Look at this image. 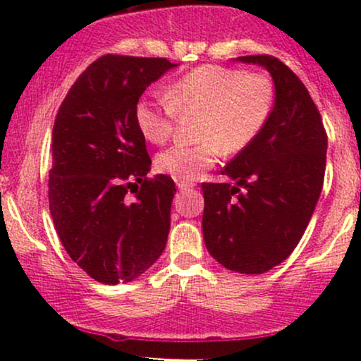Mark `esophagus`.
Segmentation results:
<instances>
[{"label":"esophagus","instance_id":"1","mask_svg":"<svg viewBox=\"0 0 361 361\" xmlns=\"http://www.w3.org/2000/svg\"><path fill=\"white\" fill-rule=\"evenodd\" d=\"M192 183H178V190H180V192H183V190H188V188H192Z\"/></svg>","mask_w":361,"mask_h":361}]
</instances>
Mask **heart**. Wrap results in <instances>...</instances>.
Here are the masks:
<instances>
[{
  "label": "heart",
  "instance_id": "heart-1",
  "mask_svg": "<svg viewBox=\"0 0 361 361\" xmlns=\"http://www.w3.org/2000/svg\"><path fill=\"white\" fill-rule=\"evenodd\" d=\"M273 105L275 86L267 74L205 64L173 81L166 100H139L134 117L147 142L164 144L178 117L198 115L200 142L178 144L156 157L157 171L192 183L214 166L221 151L238 154L250 147L267 127Z\"/></svg>",
  "mask_w": 361,
  "mask_h": 361
}]
</instances>
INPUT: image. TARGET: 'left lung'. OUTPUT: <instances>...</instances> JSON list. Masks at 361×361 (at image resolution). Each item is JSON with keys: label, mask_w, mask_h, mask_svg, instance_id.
I'll return each mask as SVG.
<instances>
[{"label": "left lung", "mask_w": 361, "mask_h": 361, "mask_svg": "<svg viewBox=\"0 0 361 361\" xmlns=\"http://www.w3.org/2000/svg\"><path fill=\"white\" fill-rule=\"evenodd\" d=\"M239 61L264 66L275 106L261 135L222 169L235 185L204 183V241L231 271L259 275L295 250L309 226L326 171L327 134L295 73L268 54Z\"/></svg>", "instance_id": "8db88e82"}]
</instances>
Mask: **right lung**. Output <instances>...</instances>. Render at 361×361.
<instances>
[{
	"label": "right lung",
	"instance_id": "add662e5",
	"mask_svg": "<svg viewBox=\"0 0 361 361\" xmlns=\"http://www.w3.org/2000/svg\"><path fill=\"white\" fill-rule=\"evenodd\" d=\"M175 66L106 54L80 74L56 115L49 209L68 255L100 283L137 279L166 246L175 181L147 176L151 157L134 111Z\"/></svg>",
	"mask_w": 361,
	"mask_h": 361
}]
</instances>
